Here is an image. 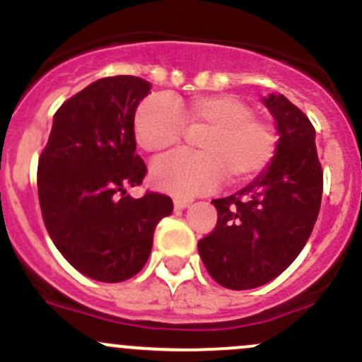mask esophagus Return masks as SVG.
<instances>
[{"label":"esophagus","instance_id":"1","mask_svg":"<svg viewBox=\"0 0 362 362\" xmlns=\"http://www.w3.org/2000/svg\"><path fill=\"white\" fill-rule=\"evenodd\" d=\"M189 204H192V200H186V198H174V209H177V211L189 207Z\"/></svg>","mask_w":362,"mask_h":362}]
</instances>
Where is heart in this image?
I'll return each mask as SVG.
<instances>
[{"label": "heart", "instance_id": "obj_1", "mask_svg": "<svg viewBox=\"0 0 362 362\" xmlns=\"http://www.w3.org/2000/svg\"><path fill=\"white\" fill-rule=\"evenodd\" d=\"M247 102L235 95H202L182 107L165 96H151L139 105L134 117L138 145L162 153L189 131H204L197 139L200 153H173L151 169L157 188L176 197L207 193L226 180L242 185L259 176L273 160L278 138L274 127L254 117Z\"/></svg>", "mask_w": 362, "mask_h": 362}]
</instances>
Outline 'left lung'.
<instances>
[{
  "mask_svg": "<svg viewBox=\"0 0 362 362\" xmlns=\"http://www.w3.org/2000/svg\"><path fill=\"white\" fill-rule=\"evenodd\" d=\"M262 103L279 134L273 160L240 192L212 200L217 224L198 242L209 274L229 290L257 288L281 274L305 247L321 207L313 124L283 95Z\"/></svg>",
  "mask_w": 362,
  "mask_h": 362,
  "instance_id": "obj_1",
  "label": "left lung"
}]
</instances>
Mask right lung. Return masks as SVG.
Returning a JSON list of instances; mask_svg holds the SVG:
<instances>
[{"label":"right lung","instance_id":"add662e5","mask_svg":"<svg viewBox=\"0 0 362 362\" xmlns=\"http://www.w3.org/2000/svg\"><path fill=\"white\" fill-rule=\"evenodd\" d=\"M150 88L134 76L89 84L57 110L37 164L45 226L67 262L96 281L138 274L158 221L173 212L169 197L126 192L146 174L136 155L134 114Z\"/></svg>","mask_w":362,"mask_h":362}]
</instances>
